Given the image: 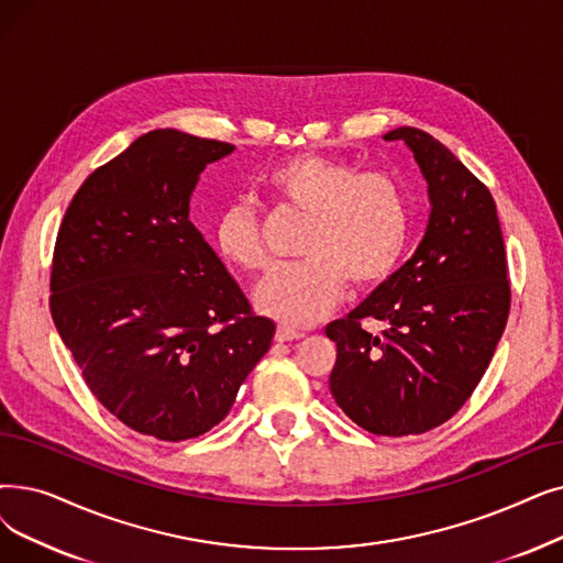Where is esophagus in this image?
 Segmentation results:
<instances>
[{"instance_id": "1", "label": "esophagus", "mask_w": 563, "mask_h": 563, "mask_svg": "<svg viewBox=\"0 0 563 563\" xmlns=\"http://www.w3.org/2000/svg\"><path fill=\"white\" fill-rule=\"evenodd\" d=\"M303 333L297 329H289V327H278L276 329V340L278 342H291V340H301Z\"/></svg>"}]
</instances>
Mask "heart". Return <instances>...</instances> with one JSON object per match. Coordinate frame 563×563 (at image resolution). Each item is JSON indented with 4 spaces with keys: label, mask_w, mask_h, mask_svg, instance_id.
<instances>
[{
    "label": "heart",
    "mask_w": 563,
    "mask_h": 563,
    "mask_svg": "<svg viewBox=\"0 0 563 563\" xmlns=\"http://www.w3.org/2000/svg\"><path fill=\"white\" fill-rule=\"evenodd\" d=\"M262 186L276 205L310 216L301 239L303 262L285 264L262 278L253 291L266 317L306 327L322 320L345 297L347 278L358 287L384 283L409 239V198L394 175L329 156L299 154L274 165ZM221 257L246 272L266 264L257 211L243 200L230 202L213 228Z\"/></svg>",
    "instance_id": "b5f03b06"
}]
</instances>
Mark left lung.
I'll return each mask as SVG.
<instances>
[{
	"label": "left lung",
	"instance_id": "8db88e82",
	"mask_svg": "<svg viewBox=\"0 0 563 563\" xmlns=\"http://www.w3.org/2000/svg\"><path fill=\"white\" fill-rule=\"evenodd\" d=\"M428 184L430 218L413 255L345 320L327 327L338 356L331 396L373 434H421L467 402L504 333L510 287L497 207L446 146L400 126ZM377 319L382 336L360 322Z\"/></svg>",
	"mask_w": 563,
	"mask_h": 563
}]
</instances>
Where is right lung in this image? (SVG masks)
<instances>
[{"label":"right lung","mask_w":563,"mask_h":563,"mask_svg":"<svg viewBox=\"0 0 563 563\" xmlns=\"http://www.w3.org/2000/svg\"><path fill=\"white\" fill-rule=\"evenodd\" d=\"M232 152L146 133L93 169L57 234L51 312L64 345L96 400L163 442L221 423L276 331L190 223L205 167Z\"/></svg>","instance_id":"obj_1"}]
</instances>
